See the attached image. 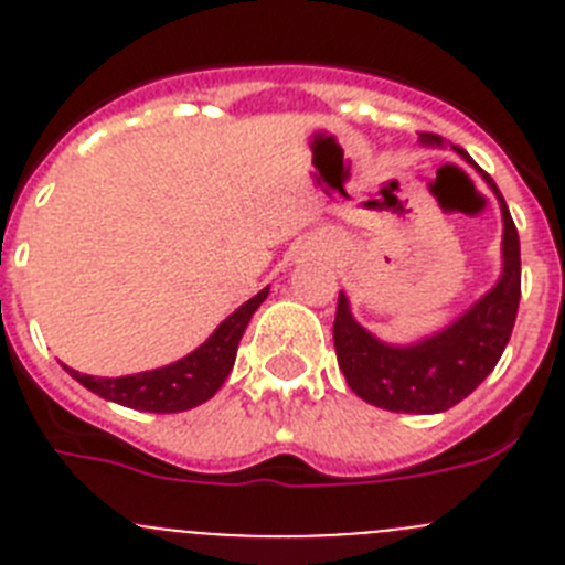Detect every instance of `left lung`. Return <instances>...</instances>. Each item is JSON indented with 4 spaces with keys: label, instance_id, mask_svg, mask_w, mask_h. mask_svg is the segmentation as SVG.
Listing matches in <instances>:
<instances>
[{
    "label": "left lung",
    "instance_id": "obj_1",
    "mask_svg": "<svg viewBox=\"0 0 565 565\" xmlns=\"http://www.w3.org/2000/svg\"><path fill=\"white\" fill-rule=\"evenodd\" d=\"M418 141L424 147H444V138L433 132H422ZM452 149L476 167L463 149ZM478 174L487 181L501 206L503 263L495 286L476 299L461 317L418 342L393 344L359 326L351 311V299L339 291L337 319H333L339 371L344 373L359 398L376 404L382 411L418 413V416L450 411L492 373L512 337L518 302H521V239L495 181L483 169H478Z\"/></svg>",
    "mask_w": 565,
    "mask_h": 565
}]
</instances>
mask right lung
<instances>
[{
  "instance_id": "1",
  "label": "right lung",
  "mask_w": 565,
  "mask_h": 565,
  "mask_svg": "<svg viewBox=\"0 0 565 565\" xmlns=\"http://www.w3.org/2000/svg\"><path fill=\"white\" fill-rule=\"evenodd\" d=\"M268 297V288L254 294L248 302L228 313L221 326L214 328L212 337L186 353L183 359L154 371L132 373V376H118V379H104V376H87L73 367H67L70 376L82 382L87 391L96 396L107 398V402L124 404L132 411L143 413H183L192 411L198 404L209 402L214 393L221 391L223 382L228 379L237 359V344L246 333L248 322H252L254 311L263 306V299Z\"/></svg>"
}]
</instances>
